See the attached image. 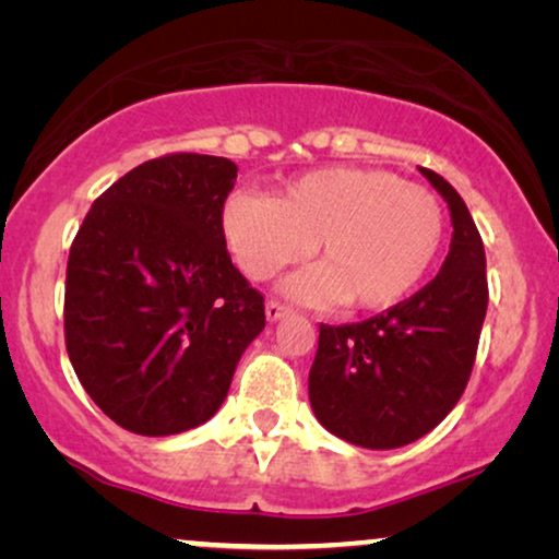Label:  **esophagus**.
Listing matches in <instances>:
<instances>
[{"instance_id": "1", "label": "esophagus", "mask_w": 559, "mask_h": 559, "mask_svg": "<svg viewBox=\"0 0 559 559\" xmlns=\"http://www.w3.org/2000/svg\"><path fill=\"white\" fill-rule=\"evenodd\" d=\"M264 312H266V320H270V323H277V320H282L289 312V308L287 305H282V302H277V300H270L264 305Z\"/></svg>"}]
</instances>
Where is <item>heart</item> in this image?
<instances>
[{
  "label": "heart",
  "mask_w": 559,
  "mask_h": 559,
  "mask_svg": "<svg viewBox=\"0 0 559 559\" xmlns=\"http://www.w3.org/2000/svg\"><path fill=\"white\" fill-rule=\"evenodd\" d=\"M234 262L251 280H270L310 251L318 266L285 282L300 302H346L386 310L432 270L445 239V213L423 186L379 167H320L277 195L236 190L221 211Z\"/></svg>",
  "instance_id": "b5f03b06"
}]
</instances>
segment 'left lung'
Masks as SVG:
<instances>
[{
  "mask_svg": "<svg viewBox=\"0 0 559 559\" xmlns=\"http://www.w3.org/2000/svg\"><path fill=\"white\" fill-rule=\"evenodd\" d=\"M453 239L440 274L381 316L320 325L308 392L318 423L369 450L409 445L455 407L476 361L488 308L486 251L468 205L438 173Z\"/></svg>",
  "mask_w": 559,
  "mask_h": 559,
  "instance_id": "left-lung-1",
  "label": "left lung"
}]
</instances>
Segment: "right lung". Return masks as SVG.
<instances>
[{
	"instance_id": "add662e5",
	"label": "right lung",
	"mask_w": 559,
	"mask_h": 559,
	"mask_svg": "<svg viewBox=\"0 0 559 559\" xmlns=\"http://www.w3.org/2000/svg\"><path fill=\"white\" fill-rule=\"evenodd\" d=\"M231 159L178 152L96 198L66 270V348L106 417L165 438L209 423L264 331V297L226 251Z\"/></svg>"
}]
</instances>
